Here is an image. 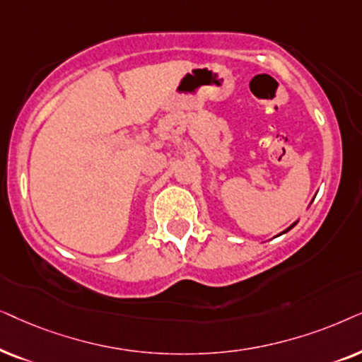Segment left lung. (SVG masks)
<instances>
[{
  "label": "left lung",
  "mask_w": 362,
  "mask_h": 362,
  "mask_svg": "<svg viewBox=\"0 0 362 362\" xmlns=\"http://www.w3.org/2000/svg\"><path fill=\"white\" fill-rule=\"evenodd\" d=\"M296 223H298V221H295V223H293V225H290V226H288V228H286V230H285V231H283V233H286V231H290V230H291V228H293V226H295V225H296Z\"/></svg>",
  "instance_id": "8db88e82"
}]
</instances>
